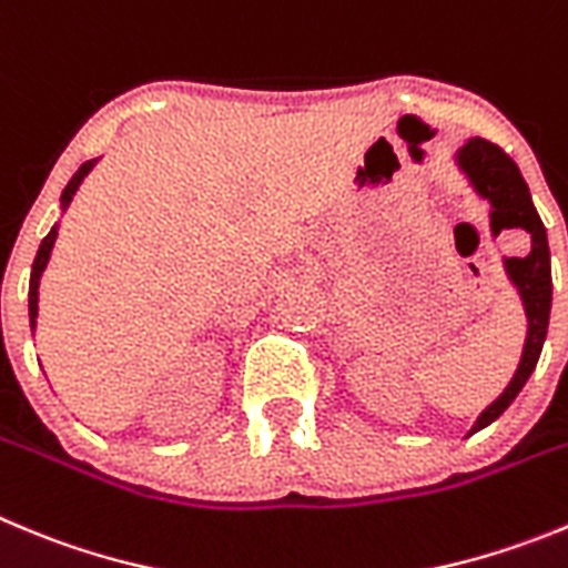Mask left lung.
Here are the masks:
<instances>
[{"mask_svg":"<svg viewBox=\"0 0 568 568\" xmlns=\"http://www.w3.org/2000/svg\"><path fill=\"white\" fill-rule=\"evenodd\" d=\"M456 163L459 169L470 176L473 189L478 194L490 200V227L493 236H498L501 231H527L529 233V253L524 258H507L504 267H507L509 281H513L518 293H521L524 310H527V343H524V355L518 368H515V377L509 379V386L504 388L501 397L493 405H487V410H481V416L476 419L470 434L487 428L490 423H496L498 416L509 408L518 392L524 388V383L529 379V374L535 372L540 357V348H544L546 329H549V310H552V267H549V242H546V227L540 222L538 211L532 205V196H529L527 182H524L521 171L513 163L504 149H498L496 143L485 138H473L456 154Z\"/></svg>","mask_w":568,"mask_h":568,"instance_id":"8db88e82","label":"left lung"}]
</instances>
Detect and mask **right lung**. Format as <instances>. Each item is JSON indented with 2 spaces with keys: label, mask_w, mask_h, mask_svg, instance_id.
Listing matches in <instances>:
<instances>
[{
  "label": "right lung",
  "mask_w": 568,
  "mask_h": 568,
  "mask_svg": "<svg viewBox=\"0 0 568 568\" xmlns=\"http://www.w3.org/2000/svg\"><path fill=\"white\" fill-rule=\"evenodd\" d=\"M95 165V160H90V163H83L81 169L72 174V180L67 182L64 194H61V207H67L72 202V196H75L78 185H81V180L87 174H90V169ZM55 236H59V227H53V231L47 233L44 242H41L39 253H36V262H33V275H30V326H36V315H39V278L41 273H44L47 262H50V250H53L55 244Z\"/></svg>",
  "instance_id": "right-lung-1"
}]
</instances>
